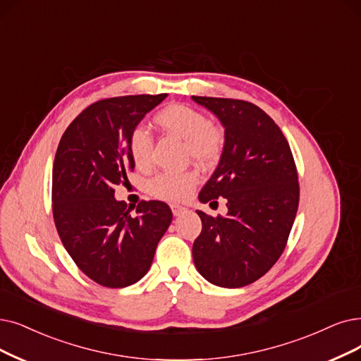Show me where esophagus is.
<instances>
[{
	"mask_svg": "<svg viewBox=\"0 0 361 361\" xmlns=\"http://www.w3.org/2000/svg\"><path fill=\"white\" fill-rule=\"evenodd\" d=\"M171 212L175 216H180L186 212V209L183 206H178V204H171Z\"/></svg>",
	"mask_w": 361,
	"mask_h": 361,
	"instance_id": "esophagus-1",
	"label": "esophagus"
}]
</instances>
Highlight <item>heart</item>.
I'll use <instances>...</instances> for the list:
<instances>
[{
    "mask_svg": "<svg viewBox=\"0 0 361 361\" xmlns=\"http://www.w3.org/2000/svg\"><path fill=\"white\" fill-rule=\"evenodd\" d=\"M161 130L185 139L186 152L200 164H213L221 158L225 136L219 127L209 123L207 117L195 108L173 104L163 108L154 117ZM152 140L143 127H136L128 136V152L137 167L149 164ZM198 182V175L192 170L179 173L163 171L148 182L151 195L167 200L182 201L190 197Z\"/></svg>",
    "mask_w": 361,
    "mask_h": 361,
    "instance_id": "obj_1",
    "label": "heart"
}]
</instances>
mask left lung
<instances>
[{"label": "left lung", "instance_id": "1", "mask_svg": "<svg viewBox=\"0 0 361 361\" xmlns=\"http://www.w3.org/2000/svg\"><path fill=\"white\" fill-rule=\"evenodd\" d=\"M225 128L218 167L198 194L226 200L225 216L197 210L203 224L192 246L197 271L214 286L237 289L271 269L281 256L299 204L293 155L280 127L261 108L238 99L192 96Z\"/></svg>", "mask_w": 361, "mask_h": 361}]
</instances>
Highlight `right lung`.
Listing matches in <instances>:
<instances>
[{
  "instance_id": "1",
  "label": "right lung",
  "mask_w": 361,
  "mask_h": 361,
  "mask_svg": "<svg viewBox=\"0 0 361 361\" xmlns=\"http://www.w3.org/2000/svg\"><path fill=\"white\" fill-rule=\"evenodd\" d=\"M136 94L102 99L65 130L53 164V218L72 261L100 286L120 289L151 268L158 241L171 222L163 201H140L136 216L114 197L135 169L128 136L166 99Z\"/></svg>"
}]
</instances>
